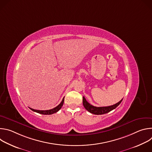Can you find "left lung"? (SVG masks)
Masks as SVG:
<instances>
[{"label":"left lung","instance_id":"8db88e82","mask_svg":"<svg viewBox=\"0 0 152 152\" xmlns=\"http://www.w3.org/2000/svg\"><path fill=\"white\" fill-rule=\"evenodd\" d=\"M122 100H123V99L118 103L111 106H104V107H96L90 104L86 100L85 98L83 97V105L85 107V109L90 113H92L96 115H102V114H106L107 113L111 111L112 110L115 109V108L121 103Z\"/></svg>","mask_w":152,"mask_h":152}]
</instances>
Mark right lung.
<instances>
[{"instance_id": "obj_1", "label": "right lung", "mask_w": 152, "mask_h": 152, "mask_svg": "<svg viewBox=\"0 0 152 152\" xmlns=\"http://www.w3.org/2000/svg\"><path fill=\"white\" fill-rule=\"evenodd\" d=\"M64 97L63 98L62 102L60 103V104H59L56 107L53 108V109L52 110H34L32 109V108H31L29 107L30 109L35 112V113H39V114H43V115H51V114H53L54 113H56V112H58L61 108L62 107V105H63V103H64Z\"/></svg>"}]
</instances>
